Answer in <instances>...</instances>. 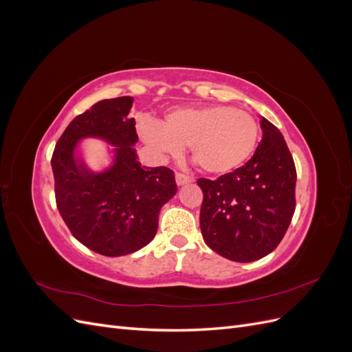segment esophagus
<instances>
[{"label": "esophagus", "mask_w": 352, "mask_h": 352, "mask_svg": "<svg viewBox=\"0 0 352 352\" xmlns=\"http://www.w3.org/2000/svg\"><path fill=\"white\" fill-rule=\"evenodd\" d=\"M192 177L190 176H188V175H184V173H176V184L179 185V186H182V185H186V184H190L192 182Z\"/></svg>", "instance_id": "esophagus-1"}]
</instances>
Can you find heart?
I'll use <instances>...</instances> for the list:
<instances>
[{
    "label": "heart",
    "instance_id": "b5f03b06",
    "mask_svg": "<svg viewBox=\"0 0 352 352\" xmlns=\"http://www.w3.org/2000/svg\"><path fill=\"white\" fill-rule=\"evenodd\" d=\"M145 144L157 155H175L189 146L194 162L211 175H226L241 167L258 144L260 127L252 116L232 105L176 109L164 116L163 126L141 127Z\"/></svg>",
    "mask_w": 352,
    "mask_h": 352
}]
</instances>
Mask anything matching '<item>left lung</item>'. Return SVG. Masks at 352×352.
<instances>
[{
	"mask_svg": "<svg viewBox=\"0 0 352 352\" xmlns=\"http://www.w3.org/2000/svg\"><path fill=\"white\" fill-rule=\"evenodd\" d=\"M263 140L235 172L197 180L202 190L199 226L208 247L232 261L270 254L295 212L296 168L283 135L261 117Z\"/></svg>",
	"mask_w": 352,
	"mask_h": 352,
	"instance_id": "1",
	"label": "left lung"
}]
</instances>
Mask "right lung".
Wrapping results in <instances>:
<instances>
[{
    "mask_svg": "<svg viewBox=\"0 0 352 352\" xmlns=\"http://www.w3.org/2000/svg\"><path fill=\"white\" fill-rule=\"evenodd\" d=\"M132 104V97L94 104L70 122L51 158L61 219L80 243L107 257L132 254L150 243L160 210L177 190L173 170L142 167L136 160ZM85 135L102 137L116 146L115 164L107 173L94 175L74 158V146Z\"/></svg>",
    "mask_w": 352,
    "mask_h": 352,
    "instance_id": "right-lung-1",
    "label": "right lung"
}]
</instances>
